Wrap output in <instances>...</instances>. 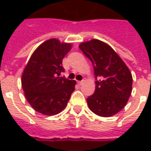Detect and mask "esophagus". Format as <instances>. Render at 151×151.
<instances>
[{
	"instance_id": "34e87169",
	"label": "esophagus",
	"mask_w": 151,
	"mask_h": 151,
	"mask_svg": "<svg viewBox=\"0 0 151 151\" xmlns=\"http://www.w3.org/2000/svg\"><path fill=\"white\" fill-rule=\"evenodd\" d=\"M84 82H85V81H82V82H78V85H79V86H82V84L84 83Z\"/></svg>"
}]
</instances>
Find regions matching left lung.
<instances>
[{"label": "left lung", "mask_w": 151, "mask_h": 151, "mask_svg": "<svg viewBox=\"0 0 151 151\" xmlns=\"http://www.w3.org/2000/svg\"><path fill=\"white\" fill-rule=\"evenodd\" d=\"M80 49L91 61L95 78V93L86 99L90 110L99 116L110 117L124 108L132 93L129 69L111 46L99 40L82 42Z\"/></svg>", "instance_id": "8db88e82"}]
</instances>
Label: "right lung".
Listing matches in <instances>:
<instances>
[{
    "mask_svg": "<svg viewBox=\"0 0 151 151\" xmlns=\"http://www.w3.org/2000/svg\"><path fill=\"white\" fill-rule=\"evenodd\" d=\"M72 43L50 39L41 43L28 60L22 75L25 97L35 110L45 116L62 111L75 90L76 81L60 77L62 60Z\"/></svg>",
    "mask_w": 151,
    "mask_h": 151,
    "instance_id": "1",
    "label": "right lung"
}]
</instances>
